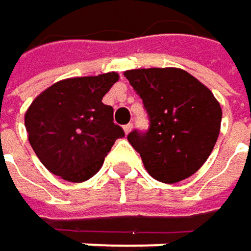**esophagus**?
Masks as SVG:
<instances>
[{"instance_id": "1", "label": "esophagus", "mask_w": 251, "mask_h": 251, "mask_svg": "<svg viewBox=\"0 0 251 251\" xmlns=\"http://www.w3.org/2000/svg\"><path fill=\"white\" fill-rule=\"evenodd\" d=\"M123 128H124V133H126V134H128V133L133 130V124H131V123H128V124H126Z\"/></svg>"}]
</instances>
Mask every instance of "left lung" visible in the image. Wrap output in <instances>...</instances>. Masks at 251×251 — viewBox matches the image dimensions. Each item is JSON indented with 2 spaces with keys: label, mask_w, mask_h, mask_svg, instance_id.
I'll use <instances>...</instances> for the list:
<instances>
[{
  "label": "left lung",
  "mask_w": 251,
  "mask_h": 251,
  "mask_svg": "<svg viewBox=\"0 0 251 251\" xmlns=\"http://www.w3.org/2000/svg\"><path fill=\"white\" fill-rule=\"evenodd\" d=\"M143 99L151 127L127 139L151 177L173 184L193 176L218 140L222 109L213 93L181 68H137L124 73Z\"/></svg>",
  "instance_id": "8db88e82"
}]
</instances>
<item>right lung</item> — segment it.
I'll list each match as a JSON object with an SVG mask.
<instances>
[{
	"instance_id": "right-lung-1",
	"label": "right lung",
	"mask_w": 251,
	"mask_h": 251,
	"mask_svg": "<svg viewBox=\"0 0 251 251\" xmlns=\"http://www.w3.org/2000/svg\"><path fill=\"white\" fill-rule=\"evenodd\" d=\"M117 73L73 77L54 83L25 114L29 143L44 167L71 183H83L102 167L117 139L114 109L102 98L117 83Z\"/></svg>"
}]
</instances>
